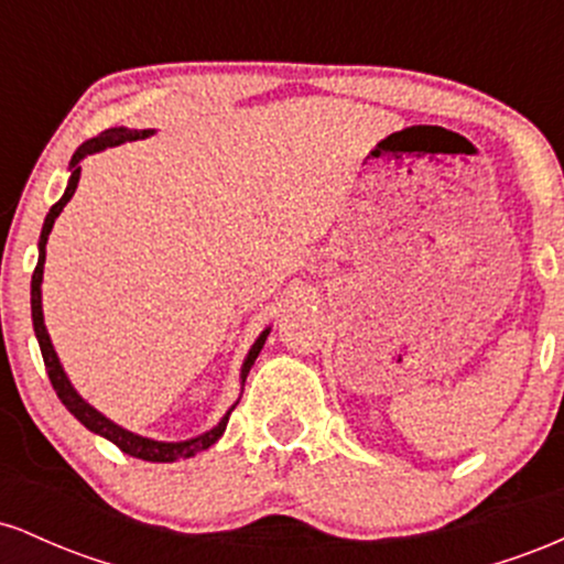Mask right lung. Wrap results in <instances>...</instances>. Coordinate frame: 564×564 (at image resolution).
Masks as SVG:
<instances>
[{
	"instance_id": "obj_1",
	"label": "right lung",
	"mask_w": 564,
	"mask_h": 564,
	"mask_svg": "<svg viewBox=\"0 0 564 564\" xmlns=\"http://www.w3.org/2000/svg\"><path fill=\"white\" fill-rule=\"evenodd\" d=\"M153 129H127V127H113V129H106V132H100L97 138L82 142L79 148H76V153L70 156V164H68V185H66V193H63V198L57 200V204L50 209V215L44 217V225H42V236H39V262H36V270L34 275H31V321H34V334H36V341H39V349H42V358H44V366H47V377L53 381L57 398H61V403L68 408L70 413H74L79 422L87 426L89 432H95V435L111 440L116 448H121L129 456L134 458H142V462H156V464H170V462H177V458H191L196 456V453L212 448V445L217 443L219 437H223L225 426H228V419L232 413V408L238 405V400L232 403L228 411H225V416L219 419V422L212 426V430H206L204 435H196L191 440H180V443H164V440H153V437H142V435H134V432L124 430V426H119L116 422H111L108 416H102L97 408H93L87 403V400L82 398L79 392L74 390V384H70V379L66 377V371H63L61 366V358H57L55 347H53V339H50L47 334V326H44V313H42V278H44V260H47V238L50 232H53V225L57 215L63 212V206L68 204L70 196L76 193V185H79V177H82V161L87 156H93V153H100L106 151V148H113V145H121V142H132V140H145L151 138ZM270 328H264V332L257 336V341L251 345L249 355L243 358V366H241V390H243V381L249 377L251 366H254L257 355H260V349L264 345V339H268Z\"/></svg>"
}]
</instances>
